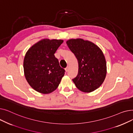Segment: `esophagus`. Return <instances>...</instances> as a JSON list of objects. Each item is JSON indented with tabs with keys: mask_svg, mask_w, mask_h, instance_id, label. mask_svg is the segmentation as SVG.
Listing matches in <instances>:
<instances>
[{
	"mask_svg": "<svg viewBox=\"0 0 133 133\" xmlns=\"http://www.w3.org/2000/svg\"><path fill=\"white\" fill-rule=\"evenodd\" d=\"M68 69H69V67H67L65 68V71H66V72H68Z\"/></svg>",
	"mask_w": 133,
	"mask_h": 133,
	"instance_id": "1",
	"label": "esophagus"
}]
</instances>
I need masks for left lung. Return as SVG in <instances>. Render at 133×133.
Wrapping results in <instances>:
<instances>
[{"label":"left lung","mask_w":133,"mask_h":133,"mask_svg":"<svg viewBox=\"0 0 133 133\" xmlns=\"http://www.w3.org/2000/svg\"><path fill=\"white\" fill-rule=\"evenodd\" d=\"M66 44L78 61V74L72 79L74 84L82 92L94 91L102 85L107 73L103 52L94 43L82 39L68 40Z\"/></svg>","instance_id":"8db88e82"}]
</instances>
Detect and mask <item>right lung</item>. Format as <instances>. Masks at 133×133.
I'll return each instance as SVG.
<instances>
[{"label":"right lung","mask_w":133,"mask_h":133,"mask_svg":"<svg viewBox=\"0 0 133 133\" xmlns=\"http://www.w3.org/2000/svg\"><path fill=\"white\" fill-rule=\"evenodd\" d=\"M62 40L43 39L33 45L26 53L24 70L26 79L35 90L50 93L59 86L65 71L59 66L54 53Z\"/></svg>","instance_id":"add662e5"}]
</instances>
